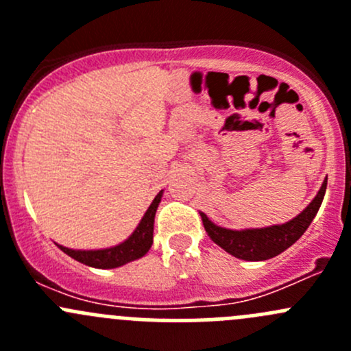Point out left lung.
<instances>
[{
    "label": "left lung",
    "instance_id": "8db88e82",
    "mask_svg": "<svg viewBox=\"0 0 351 351\" xmlns=\"http://www.w3.org/2000/svg\"><path fill=\"white\" fill-rule=\"evenodd\" d=\"M326 185L328 178L323 182V186L317 192V195L314 197V200L297 217L285 222V224L268 226V228L260 229L232 231V229L215 226L214 222L208 221V217L204 212H200V217L208 238L215 244H219L222 250L228 251L229 254L246 261L270 260V258L277 256L282 251H285L287 247L292 246L306 232V229L309 228L313 219L316 217L321 204H323L324 193H326Z\"/></svg>",
    "mask_w": 351,
    "mask_h": 351
}]
</instances>
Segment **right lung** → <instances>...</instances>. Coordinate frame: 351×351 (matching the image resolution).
Segmentation results:
<instances>
[{"label":"right lung","instance_id":"obj_1","mask_svg":"<svg viewBox=\"0 0 351 351\" xmlns=\"http://www.w3.org/2000/svg\"><path fill=\"white\" fill-rule=\"evenodd\" d=\"M162 190L154 197L153 204L146 210L144 217L141 219L139 226L136 231L129 236L123 243L117 244V246L107 247V250H90V251H81V250H71V247H64L58 244L66 254L74 258L80 263L88 265L93 268H117L122 265L129 263V261L139 260L144 254L149 251L151 244H153V231H154V215L158 210V205L161 202Z\"/></svg>","mask_w":351,"mask_h":351}]
</instances>
